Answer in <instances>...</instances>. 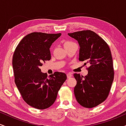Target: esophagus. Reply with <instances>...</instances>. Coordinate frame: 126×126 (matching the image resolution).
Masks as SVG:
<instances>
[{"mask_svg":"<svg viewBox=\"0 0 126 126\" xmlns=\"http://www.w3.org/2000/svg\"><path fill=\"white\" fill-rule=\"evenodd\" d=\"M72 76V73H67V77L68 79L70 78Z\"/></svg>","mask_w":126,"mask_h":126,"instance_id":"obj_1","label":"esophagus"}]
</instances>
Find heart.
<instances>
[{
    "label": "heart",
    "mask_w": 126,
    "mask_h": 126,
    "mask_svg": "<svg viewBox=\"0 0 126 126\" xmlns=\"http://www.w3.org/2000/svg\"><path fill=\"white\" fill-rule=\"evenodd\" d=\"M72 43V42L69 41H65L64 43V47H65V46H67V45H68V44H71Z\"/></svg>",
    "instance_id": "heart-1"
}]
</instances>
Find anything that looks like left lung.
<instances>
[{
    "instance_id": "1",
    "label": "left lung",
    "mask_w": 126,
    "mask_h": 126,
    "mask_svg": "<svg viewBox=\"0 0 126 126\" xmlns=\"http://www.w3.org/2000/svg\"><path fill=\"white\" fill-rule=\"evenodd\" d=\"M78 41L79 61L88 63L85 76L73 75L77 83L74 93L78 103L85 108H93L103 102L109 95L114 71L111 50L107 43L91 30L68 33Z\"/></svg>"
}]
</instances>
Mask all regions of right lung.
Segmentation results:
<instances>
[{"label":"right lung","instance_id":"1","mask_svg":"<svg viewBox=\"0 0 126 126\" xmlns=\"http://www.w3.org/2000/svg\"><path fill=\"white\" fill-rule=\"evenodd\" d=\"M60 35L61 33L32 32L22 39L13 55L15 84L26 103L37 109L51 106L67 79L65 73L58 72L48 77L40 68L51 59L50 48Z\"/></svg>","mask_w":126,"mask_h":126}]
</instances>
